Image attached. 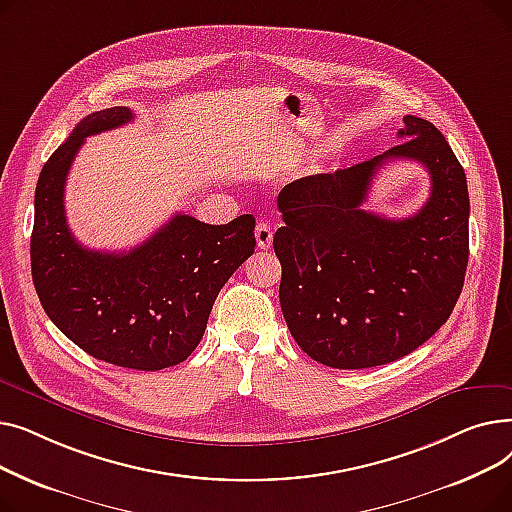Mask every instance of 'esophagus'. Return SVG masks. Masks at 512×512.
Here are the masks:
<instances>
[{
    "mask_svg": "<svg viewBox=\"0 0 512 512\" xmlns=\"http://www.w3.org/2000/svg\"><path fill=\"white\" fill-rule=\"evenodd\" d=\"M255 238H257L259 249H263V251L270 249V247H272V238H274V232H272L270 224L259 222L257 228H255Z\"/></svg>",
    "mask_w": 512,
    "mask_h": 512,
    "instance_id": "esophagus-1",
    "label": "esophagus"
}]
</instances>
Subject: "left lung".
<instances>
[{"instance_id":"left-lung-1","label":"left lung","mask_w":512,"mask_h":512,"mask_svg":"<svg viewBox=\"0 0 512 512\" xmlns=\"http://www.w3.org/2000/svg\"><path fill=\"white\" fill-rule=\"evenodd\" d=\"M398 139L363 164L294 180L278 197L282 313L292 338L321 365L365 369L413 353L446 324L463 290L465 170L432 122L405 116ZM398 158L421 163L433 193L411 219L390 221L360 205L372 176Z\"/></svg>"}]
</instances>
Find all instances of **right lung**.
<instances>
[{
	"instance_id": "right-lung-1",
	"label": "right lung",
	"mask_w": 512,
	"mask_h": 512,
	"mask_svg": "<svg viewBox=\"0 0 512 512\" xmlns=\"http://www.w3.org/2000/svg\"><path fill=\"white\" fill-rule=\"evenodd\" d=\"M132 118L122 105L93 112L47 159L35 191L31 267L39 301L66 338L99 361L157 371L201 342L215 297L255 251V218L211 226L176 213L126 253L80 245L64 209L72 161L91 134Z\"/></svg>"
}]
</instances>
